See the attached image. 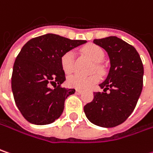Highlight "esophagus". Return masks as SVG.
Returning a JSON list of instances; mask_svg holds the SVG:
<instances>
[{
  "label": "esophagus",
  "mask_w": 153,
  "mask_h": 153,
  "mask_svg": "<svg viewBox=\"0 0 153 153\" xmlns=\"http://www.w3.org/2000/svg\"><path fill=\"white\" fill-rule=\"evenodd\" d=\"M75 93H76L77 94H81L83 92L81 91V90H79V89H76V91H75Z\"/></svg>",
  "instance_id": "1"
}]
</instances>
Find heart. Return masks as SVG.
I'll return each instance as SVG.
<instances>
[{
  "label": "heart",
  "mask_w": 153,
  "mask_h": 153,
  "mask_svg": "<svg viewBox=\"0 0 153 153\" xmlns=\"http://www.w3.org/2000/svg\"><path fill=\"white\" fill-rule=\"evenodd\" d=\"M82 52L89 59H91L94 62L98 63L100 62L105 57V53L101 48H100L97 45L90 44L85 46L82 49ZM60 64L61 68L63 69L64 73L69 74L74 71V54L72 51H68L65 53L60 59ZM96 69L99 72H101V68L98 65H96ZM100 80V77L97 74H92L89 76H83L74 74L72 76L68 77V85L71 87L77 88L79 90H85L89 89L92 86L98 83Z\"/></svg>",
  "instance_id": "obj_1"
}]
</instances>
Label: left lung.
<instances>
[{"instance_id": "1", "label": "left lung", "mask_w": 153, "mask_h": 153, "mask_svg": "<svg viewBox=\"0 0 153 153\" xmlns=\"http://www.w3.org/2000/svg\"><path fill=\"white\" fill-rule=\"evenodd\" d=\"M94 42L107 52L111 68L100 85L104 92L94 94V100L84 106V112L96 126L114 127L126 121L137 105L143 87L144 67L137 50L116 36Z\"/></svg>"}]
</instances>
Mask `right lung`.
I'll use <instances>...</instances> for the list:
<instances>
[{"mask_svg":"<svg viewBox=\"0 0 153 153\" xmlns=\"http://www.w3.org/2000/svg\"><path fill=\"white\" fill-rule=\"evenodd\" d=\"M85 42L48 33L23 46L14 61L11 86L15 104L27 121L48 125L61 115L66 99L75 90L61 86L66 76L60 59Z\"/></svg>","mask_w":153,"mask_h":153,"instance_id":"1","label":"right lung"}]
</instances>
